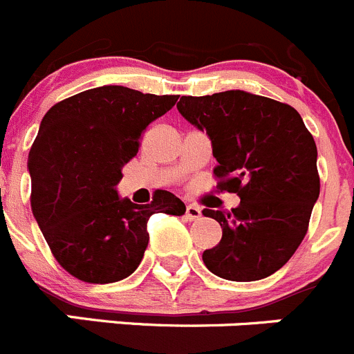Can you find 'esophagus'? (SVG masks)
Returning a JSON list of instances; mask_svg holds the SVG:
<instances>
[{"label": "esophagus", "instance_id": "obj_1", "mask_svg": "<svg viewBox=\"0 0 354 354\" xmlns=\"http://www.w3.org/2000/svg\"><path fill=\"white\" fill-rule=\"evenodd\" d=\"M201 209L197 206H194V204H188L187 209H185V218L187 220H190V222H194V220H199L201 218Z\"/></svg>", "mask_w": 354, "mask_h": 354}]
</instances>
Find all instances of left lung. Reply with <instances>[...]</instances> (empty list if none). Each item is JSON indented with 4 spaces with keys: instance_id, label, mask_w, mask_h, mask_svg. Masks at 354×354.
Returning <instances> with one entry per match:
<instances>
[{
    "instance_id": "obj_1",
    "label": "left lung",
    "mask_w": 354,
    "mask_h": 354,
    "mask_svg": "<svg viewBox=\"0 0 354 354\" xmlns=\"http://www.w3.org/2000/svg\"><path fill=\"white\" fill-rule=\"evenodd\" d=\"M176 106L209 136L216 187L241 199L232 211H203L222 225L204 263L229 281L270 276L297 252L318 201L313 134L295 108L244 91L181 95Z\"/></svg>"
}]
</instances>
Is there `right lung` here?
I'll list each match as a JSON object with an SVG mask.
<instances>
[{"label": "right lung", "mask_w": 354, "mask_h": 354, "mask_svg": "<svg viewBox=\"0 0 354 354\" xmlns=\"http://www.w3.org/2000/svg\"><path fill=\"white\" fill-rule=\"evenodd\" d=\"M176 101L104 85L57 102L43 117L28 160L31 209L52 255L80 281L106 285L131 276L150 239L148 218L185 213L167 190H157L150 204L117 194L145 129Z\"/></svg>", "instance_id": "right-lung-1"}]
</instances>
